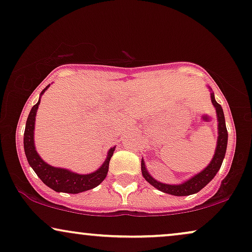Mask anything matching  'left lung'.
<instances>
[{"mask_svg": "<svg viewBox=\"0 0 252 252\" xmlns=\"http://www.w3.org/2000/svg\"><path fill=\"white\" fill-rule=\"evenodd\" d=\"M211 93V100L213 106L215 107V112H217V119H218V141L217 147H215V152L213 155V158L211 159V162L208 163V165L201 170L200 172L192 176L186 181L182 182L181 184H165V183L158 182V179H155L152 175L149 174V171L147 170L145 159H141V172L143 178L149 183L150 185L154 186L155 189H158V191L164 192V193L171 194V195H177V197H183V195H190L197 193L204 189L206 185L210 183L212 179L215 177V175L218 174V171L221 168L222 162H223L224 155H226L227 150V143H228V132L226 127V120H224V114L223 110L220 104L215 100V96L213 90L211 87H208Z\"/></svg>", "mask_w": 252, "mask_h": 252, "instance_id": "obj_1", "label": "left lung"}]
</instances>
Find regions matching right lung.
<instances>
[{
    "label": "right lung",
    "mask_w": 252,
    "mask_h": 252,
    "mask_svg": "<svg viewBox=\"0 0 252 252\" xmlns=\"http://www.w3.org/2000/svg\"><path fill=\"white\" fill-rule=\"evenodd\" d=\"M51 84L41 91L39 96L38 103L33 105L30 113H29L28 120H26L25 130H24V152L28 158L29 164L33 171L37 174L45 185L51 188L55 192H63V193H80L91 189L96 188L105 179L107 171H109V163L112 158L116 146L109 149L105 161L97 170L90 172V174H77L69 169L60 168V166H53L45 162L38 154L34 145V128H35V116H37L38 106L40 104V98L45 91L48 89Z\"/></svg>",
    "instance_id": "obj_1"
}]
</instances>
